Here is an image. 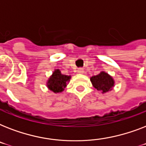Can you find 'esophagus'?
<instances>
[{
  "instance_id": "obj_1",
  "label": "esophagus",
  "mask_w": 146,
  "mask_h": 146,
  "mask_svg": "<svg viewBox=\"0 0 146 146\" xmlns=\"http://www.w3.org/2000/svg\"><path fill=\"white\" fill-rule=\"evenodd\" d=\"M77 73H81V74H82V73H84V70L82 68H79L77 70Z\"/></svg>"
}]
</instances>
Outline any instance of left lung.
<instances>
[{
	"label": "left lung",
	"instance_id": "left-lung-1",
	"mask_svg": "<svg viewBox=\"0 0 146 146\" xmlns=\"http://www.w3.org/2000/svg\"><path fill=\"white\" fill-rule=\"evenodd\" d=\"M92 84L98 91H101L102 93H106L111 91L114 86V80L108 73L102 71L99 74L93 76L90 78Z\"/></svg>",
	"mask_w": 146,
	"mask_h": 146
}]
</instances>
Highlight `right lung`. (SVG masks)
I'll use <instances>...</instances> for the list:
<instances>
[{
    "instance_id": "add662e5",
    "label": "right lung",
    "mask_w": 146,
    "mask_h": 146,
    "mask_svg": "<svg viewBox=\"0 0 146 146\" xmlns=\"http://www.w3.org/2000/svg\"><path fill=\"white\" fill-rule=\"evenodd\" d=\"M70 78V76L64 75L60 70L56 69L48 80L47 86L50 91L54 92V93L61 92L66 88Z\"/></svg>"
}]
</instances>
